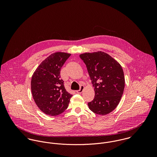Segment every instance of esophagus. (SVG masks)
I'll return each mask as SVG.
<instances>
[{"label": "esophagus", "instance_id": "obj_1", "mask_svg": "<svg viewBox=\"0 0 157 157\" xmlns=\"http://www.w3.org/2000/svg\"><path fill=\"white\" fill-rule=\"evenodd\" d=\"M85 89V87H84V86H83V85H82L81 86H80V90H76V92L77 93H78V94H81L83 91V90Z\"/></svg>", "mask_w": 157, "mask_h": 157}]
</instances>
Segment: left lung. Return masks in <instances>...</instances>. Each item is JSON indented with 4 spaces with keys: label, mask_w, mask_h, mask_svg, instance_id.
<instances>
[{
    "label": "left lung",
    "mask_w": 157,
    "mask_h": 157,
    "mask_svg": "<svg viewBox=\"0 0 157 157\" xmlns=\"http://www.w3.org/2000/svg\"><path fill=\"white\" fill-rule=\"evenodd\" d=\"M80 57L86 66L94 87V98L88 104L90 110L101 115L109 113L118 106L124 89L121 66L102 51L85 52Z\"/></svg>",
    "instance_id": "left-lung-1"
}]
</instances>
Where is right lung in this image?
Instances as JSON below:
<instances>
[{
	"instance_id": "obj_1",
	"label": "right lung",
	"mask_w": 157,
	"mask_h": 157,
	"mask_svg": "<svg viewBox=\"0 0 157 157\" xmlns=\"http://www.w3.org/2000/svg\"><path fill=\"white\" fill-rule=\"evenodd\" d=\"M71 54H51L37 67L31 81L33 99L41 111L56 116L64 112L72 96L65 90L60 70Z\"/></svg>"
}]
</instances>
